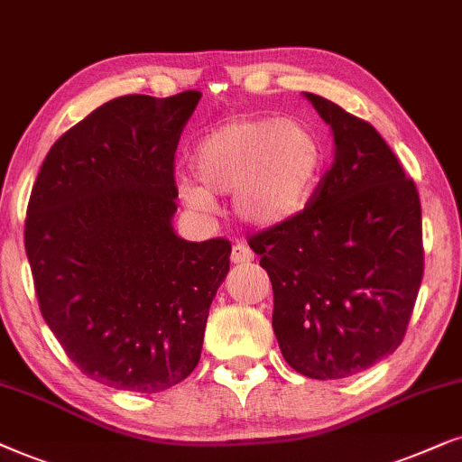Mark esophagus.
<instances>
[{"mask_svg":"<svg viewBox=\"0 0 462 462\" xmlns=\"http://www.w3.org/2000/svg\"><path fill=\"white\" fill-rule=\"evenodd\" d=\"M254 257H255L254 251H251L245 243H236L235 247H232L230 260L235 263H249V262H254Z\"/></svg>","mask_w":462,"mask_h":462,"instance_id":"obj_1","label":"esophagus"}]
</instances>
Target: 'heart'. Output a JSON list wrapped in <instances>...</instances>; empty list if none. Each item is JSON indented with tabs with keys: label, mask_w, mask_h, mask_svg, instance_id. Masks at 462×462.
<instances>
[{
	"label": "heart",
	"mask_w": 462,
	"mask_h": 462,
	"mask_svg": "<svg viewBox=\"0 0 462 462\" xmlns=\"http://www.w3.org/2000/svg\"><path fill=\"white\" fill-rule=\"evenodd\" d=\"M181 199L208 208L213 196L235 194L245 224L276 227L302 213L323 169V145L310 126L274 116L236 118L215 126L194 145Z\"/></svg>",
	"instance_id": "b5f03b06"
}]
</instances>
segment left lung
Masks as SVG:
<instances>
[{
  "label": "left lung",
  "mask_w": 462,
  "mask_h": 462,
  "mask_svg": "<svg viewBox=\"0 0 462 462\" xmlns=\"http://www.w3.org/2000/svg\"><path fill=\"white\" fill-rule=\"evenodd\" d=\"M334 134V164L293 219L249 241L274 291L273 329L302 376L337 380L402 344L422 281L414 181L367 122L304 92Z\"/></svg>",
  "instance_id": "8db88e82"
}]
</instances>
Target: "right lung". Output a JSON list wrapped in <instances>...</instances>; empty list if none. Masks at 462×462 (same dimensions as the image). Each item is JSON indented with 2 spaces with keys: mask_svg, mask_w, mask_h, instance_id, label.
Listing matches in <instances>:
<instances>
[{
  "mask_svg": "<svg viewBox=\"0 0 462 462\" xmlns=\"http://www.w3.org/2000/svg\"><path fill=\"white\" fill-rule=\"evenodd\" d=\"M200 97L112 98L51 147L31 192L42 317L86 376L118 391L153 395L194 372L230 270V243L173 227V158Z\"/></svg>",
  "mask_w": 462,
  "mask_h": 462,
  "instance_id": "add662e5",
  "label": "right lung"
}]
</instances>
